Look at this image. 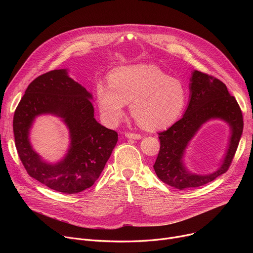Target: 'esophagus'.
Masks as SVG:
<instances>
[{"label": "esophagus", "mask_w": 253, "mask_h": 253, "mask_svg": "<svg viewBox=\"0 0 253 253\" xmlns=\"http://www.w3.org/2000/svg\"><path fill=\"white\" fill-rule=\"evenodd\" d=\"M125 136H126L127 138H131V139H140V138H141V135H140V134L131 133V132H126Z\"/></svg>", "instance_id": "obj_1"}]
</instances>
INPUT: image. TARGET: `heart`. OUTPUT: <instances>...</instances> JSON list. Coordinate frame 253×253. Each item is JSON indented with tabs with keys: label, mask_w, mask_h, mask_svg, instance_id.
I'll list each match as a JSON object with an SVG mask.
<instances>
[{
	"label": "heart",
	"mask_w": 253,
	"mask_h": 253,
	"mask_svg": "<svg viewBox=\"0 0 253 253\" xmlns=\"http://www.w3.org/2000/svg\"><path fill=\"white\" fill-rule=\"evenodd\" d=\"M96 100L104 122L117 124L130 103V113L145 130H161L173 124L187 103V90L157 65L122 66L110 75V84L99 82Z\"/></svg>",
	"instance_id": "heart-1"
}]
</instances>
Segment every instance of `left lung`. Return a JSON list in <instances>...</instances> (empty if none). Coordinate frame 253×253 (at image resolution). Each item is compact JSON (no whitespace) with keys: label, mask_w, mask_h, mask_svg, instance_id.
<instances>
[{"label":"left lung","mask_w":253,"mask_h":253,"mask_svg":"<svg viewBox=\"0 0 253 253\" xmlns=\"http://www.w3.org/2000/svg\"><path fill=\"white\" fill-rule=\"evenodd\" d=\"M190 99L182 118L159 133L160 151L154 164L157 176L178 190L202 187L223 174L232 163L243 132V117L237 100L218 79L194 71L190 79ZM218 118L230 127L231 135L220 167L211 174H195L185 167L183 158L192 137L210 119Z\"/></svg>","instance_id":"obj_1"}]
</instances>
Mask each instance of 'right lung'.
<instances>
[{"label":"right lung","instance_id":"obj_1","mask_svg":"<svg viewBox=\"0 0 253 253\" xmlns=\"http://www.w3.org/2000/svg\"><path fill=\"white\" fill-rule=\"evenodd\" d=\"M92 94L69 77L68 70L39 76L26 88L13 118V132L20 160L31 177L63 194L92 187L118 141V133L94 118ZM52 114L69 129L70 145L60 162H45L33 149L29 131L34 119Z\"/></svg>","mask_w":253,"mask_h":253}]
</instances>
